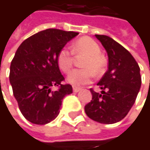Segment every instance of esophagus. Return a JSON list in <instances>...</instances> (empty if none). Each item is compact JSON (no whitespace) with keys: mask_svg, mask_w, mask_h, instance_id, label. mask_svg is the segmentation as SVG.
I'll return each mask as SVG.
<instances>
[{"mask_svg":"<svg viewBox=\"0 0 150 150\" xmlns=\"http://www.w3.org/2000/svg\"><path fill=\"white\" fill-rule=\"evenodd\" d=\"M81 88H77V87H74V88H73V91H74L75 93H77V92H79V91H81Z\"/></svg>","mask_w":150,"mask_h":150,"instance_id":"esophagus-1","label":"esophagus"}]
</instances>
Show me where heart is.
I'll use <instances>...</instances> for the list:
<instances>
[{
	"instance_id": "1",
	"label": "heart",
	"mask_w": 150,
	"mask_h": 150,
	"mask_svg": "<svg viewBox=\"0 0 150 150\" xmlns=\"http://www.w3.org/2000/svg\"><path fill=\"white\" fill-rule=\"evenodd\" d=\"M72 51L75 54H85L81 66L83 69H74L68 75V81L73 86L81 87L91 81L94 72L100 75L107 64L105 56L100 53V46L90 37H81L72 46ZM73 54L66 48H62L57 55V63L59 68L65 73H68L73 66Z\"/></svg>"
}]
</instances>
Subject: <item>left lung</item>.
Masks as SVG:
<instances>
[{"instance_id":"8db88e82","label":"left lung","mask_w":150,"mask_h":150,"mask_svg":"<svg viewBox=\"0 0 150 150\" xmlns=\"http://www.w3.org/2000/svg\"><path fill=\"white\" fill-rule=\"evenodd\" d=\"M108 56V67L97 83L101 94L90 88L92 100L85 106L93 121L113 124L122 120L134 105L142 84L140 68L132 54L109 36L96 35Z\"/></svg>"}]
</instances>
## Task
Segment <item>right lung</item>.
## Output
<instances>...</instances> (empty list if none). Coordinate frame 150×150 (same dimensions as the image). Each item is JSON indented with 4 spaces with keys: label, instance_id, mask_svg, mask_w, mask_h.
<instances>
[{
    "label": "right lung",
    "instance_id": "add662e5",
    "mask_svg": "<svg viewBox=\"0 0 150 150\" xmlns=\"http://www.w3.org/2000/svg\"><path fill=\"white\" fill-rule=\"evenodd\" d=\"M79 33L48 28L26 39L11 62L9 81L23 116L30 122L44 125L60 113L62 101L73 92L70 84H62L63 75L58 53ZM58 89L52 91V88Z\"/></svg>",
    "mask_w": 150,
    "mask_h": 150
}]
</instances>
